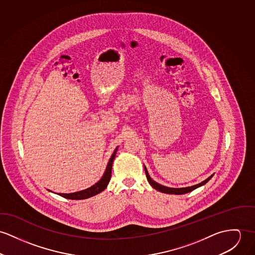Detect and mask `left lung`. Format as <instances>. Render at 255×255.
<instances>
[{
  "label": "left lung",
  "mask_w": 255,
  "mask_h": 255,
  "mask_svg": "<svg viewBox=\"0 0 255 255\" xmlns=\"http://www.w3.org/2000/svg\"><path fill=\"white\" fill-rule=\"evenodd\" d=\"M144 172H145V176H146V179H147V181H148V183L151 185V187L152 188H154L155 190H157V191H159V192H161V193H165V194H172V195H183V194H187V193H189V192H192V191H194L195 189H197L198 187H200V186H202V185H204L205 183H207L210 179H211V177H212V175L209 177V178H207L206 180H204L203 182H201V183H199L198 185H195V186H192V187H188V188H180V189H175V188H168V187H164V186H162V185H160V184H158V183H156V182H154L150 177H149V175H148V173H147V170L146 168L144 167Z\"/></svg>",
  "instance_id": "left-lung-1"
}]
</instances>
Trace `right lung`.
I'll list each match as a JSON object with an SVG mask.
<instances>
[{
    "label": "right lung",
    "mask_w": 255,
    "mask_h": 255,
    "mask_svg": "<svg viewBox=\"0 0 255 255\" xmlns=\"http://www.w3.org/2000/svg\"><path fill=\"white\" fill-rule=\"evenodd\" d=\"M116 151H117V147L115 148V150L108 163V166H107V169H106L104 176L98 183H96L94 186H92L86 190H83V191H80V192H76V193H72V194H58V195L62 198H68V199H85V198H91V197L96 196V195L100 194L101 192H103L108 187V184L110 183V180L112 177L113 162H114Z\"/></svg>",
    "instance_id": "1"
}]
</instances>
